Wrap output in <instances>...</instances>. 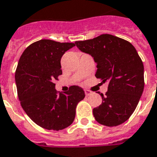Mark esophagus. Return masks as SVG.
Instances as JSON below:
<instances>
[{
	"instance_id": "esophagus-1",
	"label": "esophagus",
	"mask_w": 157,
	"mask_h": 157,
	"mask_svg": "<svg viewBox=\"0 0 157 157\" xmlns=\"http://www.w3.org/2000/svg\"><path fill=\"white\" fill-rule=\"evenodd\" d=\"M85 95H86V96H90V95H91L92 94V92L89 90H85Z\"/></svg>"
}]
</instances>
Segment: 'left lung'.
<instances>
[{
  "instance_id": "1",
  "label": "left lung",
  "mask_w": 157,
  "mask_h": 157,
  "mask_svg": "<svg viewBox=\"0 0 157 157\" xmlns=\"http://www.w3.org/2000/svg\"><path fill=\"white\" fill-rule=\"evenodd\" d=\"M97 63L95 76L108 82L102 102L93 109L98 123L107 127L122 124L131 117L144 88V64L132 43L111 34L75 42Z\"/></svg>"
}]
</instances>
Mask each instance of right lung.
I'll return each instance as SVG.
<instances>
[{
	"label": "right lung",
	"instance_id": "right-lung-1",
	"mask_svg": "<svg viewBox=\"0 0 157 157\" xmlns=\"http://www.w3.org/2000/svg\"><path fill=\"white\" fill-rule=\"evenodd\" d=\"M75 43L42 39L30 44L19 59L15 81L21 107L30 119L48 130H63L72 124L76 108L85 94L72 85L58 93L54 81L62 74L60 60Z\"/></svg>",
	"mask_w": 157,
	"mask_h": 157
}]
</instances>
